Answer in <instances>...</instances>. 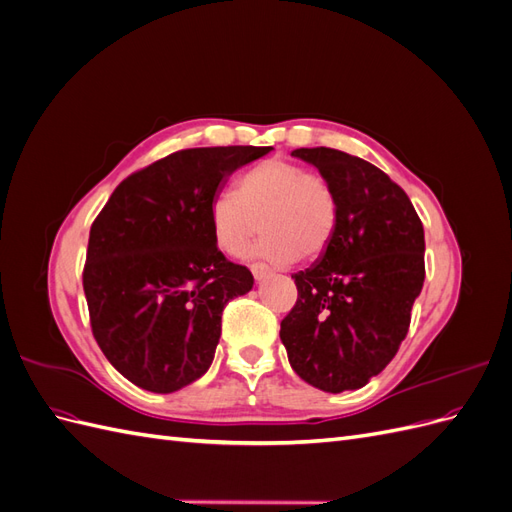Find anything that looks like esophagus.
Masks as SVG:
<instances>
[{
  "mask_svg": "<svg viewBox=\"0 0 512 512\" xmlns=\"http://www.w3.org/2000/svg\"><path fill=\"white\" fill-rule=\"evenodd\" d=\"M250 269H252V275L256 277L258 282L265 280L267 275H271V269L267 265H262V262H254V265H250Z\"/></svg>",
  "mask_w": 512,
  "mask_h": 512,
  "instance_id": "obj_1",
  "label": "esophagus"
}]
</instances>
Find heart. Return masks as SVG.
<instances>
[{
    "label": "heart",
    "instance_id": "b5f03b06",
    "mask_svg": "<svg viewBox=\"0 0 512 512\" xmlns=\"http://www.w3.org/2000/svg\"><path fill=\"white\" fill-rule=\"evenodd\" d=\"M209 224L220 250L241 258L258 230L256 252L277 265L299 256L316 260L329 250L339 226L331 181L290 160H265L239 177L235 192L211 200Z\"/></svg>",
    "mask_w": 512,
    "mask_h": 512
}]
</instances>
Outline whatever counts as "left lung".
Wrapping results in <instances>:
<instances>
[{"label":"left lung","mask_w":512,"mask_h":512,"mask_svg":"<svg viewBox=\"0 0 512 512\" xmlns=\"http://www.w3.org/2000/svg\"><path fill=\"white\" fill-rule=\"evenodd\" d=\"M333 185L329 250L292 275L299 297L280 337L297 374L320 391L361 389L393 361L425 282V232L408 194L374 164L329 147L294 149Z\"/></svg>","instance_id":"obj_1"}]
</instances>
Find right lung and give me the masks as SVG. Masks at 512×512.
Returning <instances> with one entry per match:
<instances>
[{
    "instance_id": "obj_1",
    "label": "right lung",
    "mask_w": 512,
    "mask_h": 512,
    "mask_svg": "<svg viewBox=\"0 0 512 512\" xmlns=\"http://www.w3.org/2000/svg\"><path fill=\"white\" fill-rule=\"evenodd\" d=\"M271 147L181 149L123 179L91 224L83 290L91 333L123 378L173 393L209 369L230 299L250 269L215 245L209 207Z\"/></svg>"
}]
</instances>
